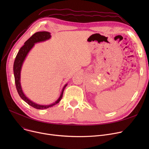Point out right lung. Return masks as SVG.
I'll list each match as a JSON object with an SVG mask.
<instances>
[{
    "label": "right lung",
    "mask_w": 149,
    "mask_h": 149,
    "mask_svg": "<svg viewBox=\"0 0 149 149\" xmlns=\"http://www.w3.org/2000/svg\"><path fill=\"white\" fill-rule=\"evenodd\" d=\"M51 33L47 31H42V32H37L34 34L32 36H31L28 40H27L22 48L19 51L16 57H15L14 62V66H13V70H14V79H15V87H16L17 92L19 93V96L20 98L25 101L26 103H28L31 106L33 107L35 109H45L47 108L51 107L55 104H57L59 103V101L61 100L63 97V91L65 88H66L68 84H66L63 88L62 89L61 95L58 99L53 104H51L50 105H40L38 104L33 101L30 100L29 98H28L23 93L21 84H20V71L22 66L23 65V63L24 61L26 56L28 55L29 51L33 48V47L34 46V44L38 42H44L47 40H48L51 38Z\"/></svg>",
    "instance_id": "right-lung-1"
}]
</instances>
